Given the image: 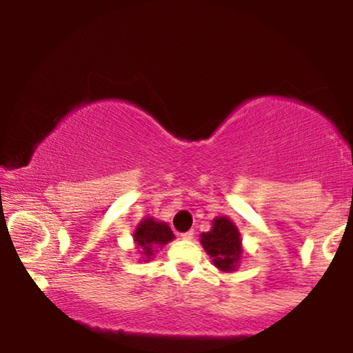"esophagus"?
<instances>
[{"label":"esophagus","mask_w":353,"mask_h":353,"mask_svg":"<svg viewBox=\"0 0 353 353\" xmlns=\"http://www.w3.org/2000/svg\"><path fill=\"white\" fill-rule=\"evenodd\" d=\"M181 237L184 239V241H190V239L194 237V230L190 229V230H188V232H182V234H181Z\"/></svg>","instance_id":"esophagus-1"}]
</instances>
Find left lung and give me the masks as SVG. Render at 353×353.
<instances>
[{"label": "left lung", "instance_id": "8db88e82", "mask_svg": "<svg viewBox=\"0 0 353 353\" xmlns=\"http://www.w3.org/2000/svg\"><path fill=\"white\" fill-rule=\"evenodd\" d=\"M201 242L217 269L224 272L236 269L242 252L241 234L228 217L214 219L212 229L202 234Z\"/></svg>", "mask_w": 353, "mask_h": 353}]
</instances>
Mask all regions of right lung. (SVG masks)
<instances>
[{
    "instance_id": "right-lung-1",
    "label": "right lung",
    "mask_w": 353,
    "mask_h": 353,
    "mask_svg": "<svg viewBox=\"0 0 353 353\" xmlns=\"http://www.w3.org/2000/svg\"><path fill=\"white\" fill-rule=\"evenodd\" d=\"M174 239V234L171 228L164 222H156L154 219H144L139 225H137L134 232V241L139 245V250H143L145 257L151 259L156 245H164L171 242Z\"/></svg>"
}]
</instances>
